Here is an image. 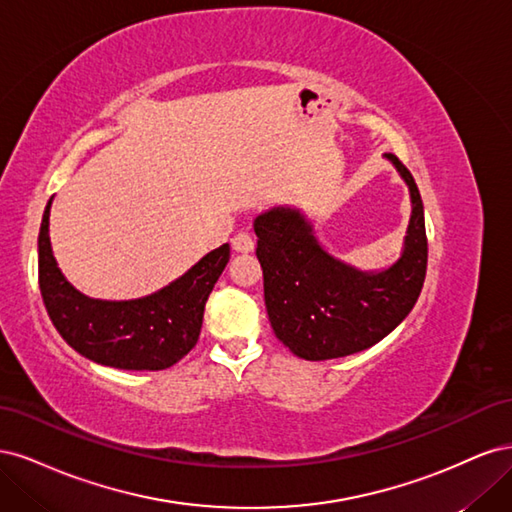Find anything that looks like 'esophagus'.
<instances>
[{"label": "esophagus", "instance_id": "esophagus-1", "mask_svg": "<svg viewBox=\"0 0 512 512\" xmlns=\"http://www.w3.org/2000/svg\"><path fill=\"white\" fill-rule=\"evenodd\" d=\"M232 247H235V252H241V254L254 252V239L250 237V232H239V235H235V239H232Z\"/></svg>", "mask_w": 512, "mask_h": 512}]
</instances>
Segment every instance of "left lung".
Segmentation results:
<instances>
[{
	"label": "left lung",
	"mask_w": 512,
	"mask_h": 512,
	"mask_svg": "<svg viewBox=\"0 0 512 512\" xmlns=\"http://www.w3.org/2000/svg\"><path fill=\"white\" fill-rule=\"evenodd\" d=\"M410 192V222L393 265L363 271L335 258L297 207H273L254 220L256 256L275 337L299 359L327 361L367 350L395 331L421 294L427 271L425 211L414 177L384 153Z\"/></svg>",
	"instance_id": "1"
}]
</instances>
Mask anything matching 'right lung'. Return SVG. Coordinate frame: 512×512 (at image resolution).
<instances>
[{
  "label": "right lung",
  "mask_w": 512,
  "mask_h": 512,
  "mask_svg": "<svg viewBox=\"0 0 512 512\" xmlns=\"http://www.w3.org/2000/svg\"><path fill=\"white\" fill-rule=\"evenodd\" d=\"M51 200L38 235V280L59 335L85 359L106 367L158 371L181 361L198 342L205 303L228 265L230 245L205 254L192 269L147 297L91 299L57 267L49 237Z\"/></svg>",
  "instance_id": "obj_1"
}]
</instances>
